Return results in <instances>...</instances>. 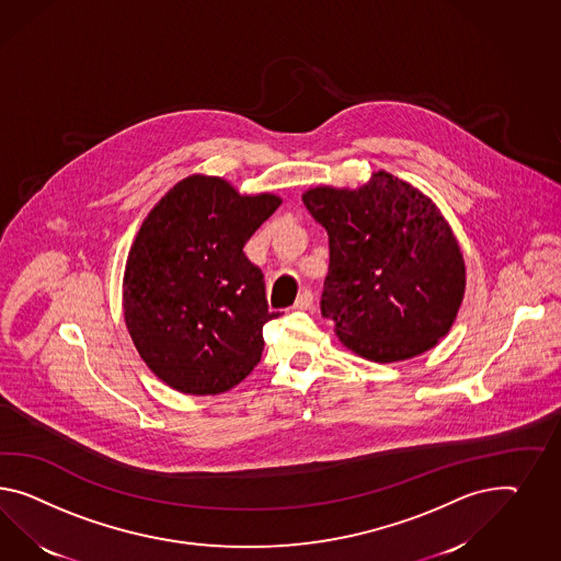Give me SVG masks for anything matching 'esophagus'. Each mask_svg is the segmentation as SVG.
I'll return each instance as SVG.
<instances>
[{
	"instance_id": "1",
	"label": "esophagus",
	"mask_w": 561,
	"mask_h": 561,
	"mask_svg": "<svg viewBox=\"0 0 561 561\" xmlns=\"http://www.w3.org/2000/svg\"><path fill=\"white\" fill-rule=\"evenodd\" d=\"M312 304H314L312 291H310V289H302L300 296H298V300L294 304V308H296V310H308V308H312Z\"/></svg>"
}]
</instances>
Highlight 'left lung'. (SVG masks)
I'll return each instance as SVG.
<instances>
[{"label":"left lung","instance_id":"obj_1","mask_svg":"<svg viewBox=\"0 0 561 561\" xmlns=\"http://www.w3.org/2000/svg\"><path fill=\"white\" fill-rule=\"evenodd\" d=\"M302 199L329 232L320 310L336 336L379 364L435 347L466 289L463 257L439 208L386 171L359 190L314 187Z\"/></svg>","mask_w":561,"mask_h":561}]
</instances>
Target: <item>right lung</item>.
Segmentation results:
<instances>
[{"instance_id":"obj_1","label":"right lung","mask_w":561,"mask_h":561,"mask_svg":"<svg viewBox=\"0 0 561 561\" xmlns=\"http://www.w3.org/2000/svg\"><path fill=\"white\" fill-rule=\"evenodd\" d=\"M282 199L192 175L145 218L124 272V319L140 357L183 394H220L261 362L263 272L242 253Z\"/></svg>"}]
</instances>
